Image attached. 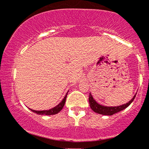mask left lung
<instances>
[{"label":"left lung","mask_w":149,"mask_h":149,"mask_svg":"<svg viewBox=\"0 0 149 149\" xmlns=\"http://www.w3.org/2000/svg\"><path fill=\"white\" fill-rule=\"evenodd\" d=\"M136 94L133 97V98L130 101L127 103L123 104V105L118 106V107H107V106L101 105V104H98L97 102L94 100L92 97V95L90 93V96H89V103H90V108L95 113H97L99 114H102V115H106V116H112L113 114L116 113L120 111L124 110L127 107L130 105V104L133 102L134 100L135 97H136Z\"/></svg>","instance_id":"8db88e82"}]
</instances>
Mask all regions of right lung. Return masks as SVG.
<instances>
[{
  "instance_id": "obj_1",
  "label": "right lung",
  "mask_w": 149,
  "mask_h": 149,
  "mask_svg": "<svg viewBox=\"0 0 149 149\" xmlns=\"http://www.w3.org/2000/svg\"><path fill=\"white\" fill-rule=\"evenodd\" d=\"M68 92H67V93L66 94V95H65L64 98L63 99L62 101H61L60 103L58 104V105L56 106V107L52 108V109H49V110H43V111H35V110H33V109H29L31 111L36 113L38 114V115L51 116V115H54V114H57L59 111H60L61 109H63V107H64L65 102H66V97H67V95H68Z\"/></svg>"
}]
</instances>
